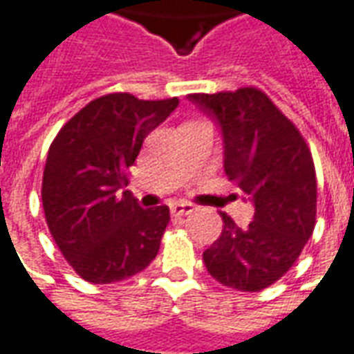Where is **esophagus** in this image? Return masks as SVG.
Instances as JSON below:
<instances>
[{
	"mask_svg": "<svg viewBox=\"0 0 354 354\" xmlns=\"http://www.w3.org/2000/svg\"><path fill=\"white\" fill-rule=\"evenodd\" d=\"M169 207H171V215H175V217L187 215V213H190L194 209V205L189 204V202H173Z\"/></svg>",
	"mask_w": 354,
	"mask_h": 354,
	"instance_id": "obj_1",
	"label": "esophagus"
}]
</instances>
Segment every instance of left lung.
<instances>
[{"mask_svg":"<svg viewBox=\"0 0 354 354\" xmlns=\"http://www.w3.org/2000/svg\"><path fill=\"white\" fill-rule=\"evenodd\" d=\"M189 99L219 122L227 177L255 207L244 229L221 213L223 232L204 252L205 269L227 288L265 290L292 269L317 225L313 154L295 124L257 87Z\"/></svg>","mask_w":354,"mask_h":354,"instance_id":"left-lung-1","label":"left lung"}]
</instances>
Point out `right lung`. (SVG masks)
<instances>
[{"label": "right lung", "instance_id": "obj_1", "mask_svg": "<svg viewBox=\"0 0 354 354\" xmlns=\"http://www.w3.org/2000/svg\"><path fill=\"white\" fill-rule=\"evenodd\" d=\"M177 104V97L142 101L109 93L85 104L53 139L41 181L45 221L87 282H120L156 257L169 207L142 209L124 187L142 141Z\"/></svg>", "mask_w": 354, "mask_h": 354}]
</instances>
